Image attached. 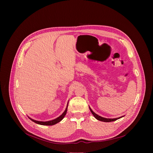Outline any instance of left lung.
I'll return each mask as SVG.
<instances>
[{
  "label": "left lung",
  "instance_id": "1",
  "mask_svg": "<svg viewBox=\"0 0 153 153\" xmlns=\"http://www.w3.org/2000/svg\"><path fill=\"white\" fill-rule=\"evenodd\" d=\"M89 108H90V110L91 113L93 114V115L94 116V117H95L96 119H97L98 120L102 121V122H113V121H115V120H117V119H120V118H121V117H122L124 116H122V117H118V118H115V119H107V118L102 117H101V116L97 115V114H96L93 111V110H91V108L90 106H89Z\"/></svg>",
  "mask_w": 153,
  "mask_h": 153
}]
</instances>
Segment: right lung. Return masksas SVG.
<instances>
[{
	"mask_svg": "<svg viewBox=\"0 0 153 153\" xmlns=\"http://www.w3.org/2000/svg\"><path fill=\"white\" fill-rule=\"evenodd\" d=\"M68 103L67 104V108L66 109H65V111L63 113V114L60 116L59 117L54 119V120H50V121H47V122H42V121H37V120H33L31 118L29 117L30 119H31L33 122H35L36 123H37V124H39V125H55L56 123H57L58 122H60L65 117V116L67 114V108H68Z\"/></svg>",
	"mask_w": 153,
	"mask_h": 153,
	"instance_id": "right-lung-1",
	"label": "right lung"
}]
</instances>
